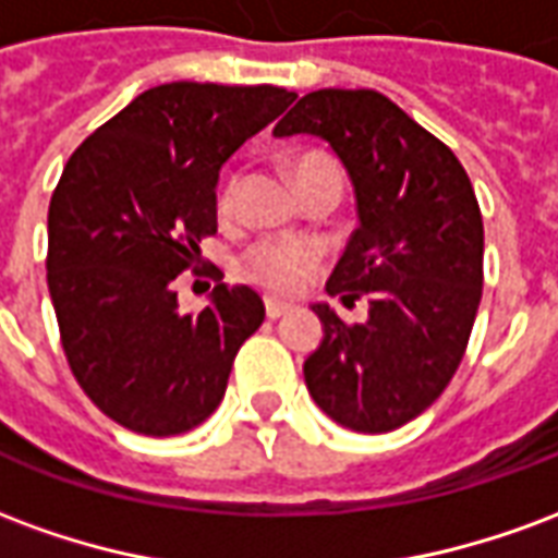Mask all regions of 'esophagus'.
Segmentation results:
<instances>
[{"label": "esophagus", "instance_id": "1", "mask_svg": "<svg viewBox=\"0 0 558 558\" xmlns=\"http://www.w3.org/2000/svg\"><path fill=\"white\" fill-rule=\"evenodd\" d=\"M292 311V304L278 302V299H266V316L268 319H280V316H287Z\"/></svg>", "mask_w": 558, "mask_h": 558}]
</instances>
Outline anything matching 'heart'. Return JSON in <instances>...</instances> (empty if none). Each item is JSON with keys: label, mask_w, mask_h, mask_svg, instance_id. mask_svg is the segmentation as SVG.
<instances>
[{"label": "heart", "mask_w": 558, "mask_h": 558, "mask_svg": "<svg viewBox=\"0 0 558 558\" xmlns=\"http://www.w3.org/2000/svg\"><path fill=\"white\" fill-rule=\"evenodd\" d=\"M295 184L316 182V179H328L335 175L340 179V167L328 155H302L295 160ZM239 199V179L230 175L218 194V208L220 215H230ZM319 251L311 242H290V239H266V242H256L247 254L242 256V275L256 287H263L268 292H292L299 290L304 278L316 268Z\"/></svg>", "instance_id": "obj_1"}]
</instances>
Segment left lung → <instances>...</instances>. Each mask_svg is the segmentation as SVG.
<instances>
[{"label":"left lung","mask_w":558,"mask_h":558,"mask_svg":"<svg viewBox=\"0 0 558 558\" xmlns=\"http://www.w3.org/2000/svg\"><path fill=\"white\" fill-rule=\"evenodd\" d=\"M275 134L326 140L350 172L359 230L326 290L371 302L362 326L314 304L323 343L304 362L307 391L350 430H398L451 383L478 314L484 223L472 182L442 140L374 89L311 92Z\"/></svg>","instance_id":"1"}]
</instances>
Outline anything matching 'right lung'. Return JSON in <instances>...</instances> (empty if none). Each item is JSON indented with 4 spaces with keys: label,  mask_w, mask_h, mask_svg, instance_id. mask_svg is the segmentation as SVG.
Instances as JSON below:
<instances>
[{
    "label": "right lung",
    "mask_w": 558,
    "mask_h": 558,
    "mask_svg": "<svg viewBox=\"0 0 558 558\" xmlns=\"http://www.w3.org/2000/svg\"><path fill=\"white\" fill-rule=\"evenodd\" d=\"M292 101L278 86L163 83L68 158L47 215V287L71 374L128 430L203 424L263 326L251 287L218 283L182 314L172 283L218 232L220 167Z\"/></svg>",
    "instance_id": "right-lung-1"
}]
</instances>
